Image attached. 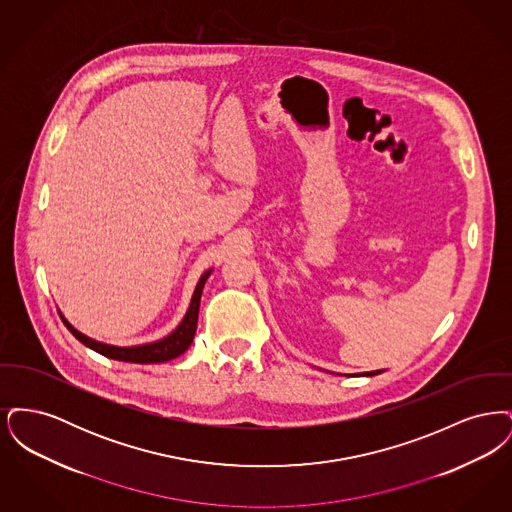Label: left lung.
<instances>
[{"instance_id":"obj_1","label":"left lung","mask_w":512,"mask_h":512,"mask_svg":"<svg viewBox=\"0 0 512 512\" xmlns=\"http://www.w3.org/2000/svg\"><path fill=\"white\" fill-rule=\"evenodd\" d=\"M382 370H376V372H366L365 376H374V374H380Z\"/></svg>"}]
</instances>
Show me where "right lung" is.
Segmentation results:
<instances>
[{"mask_svg": "<svg viewBox=\"0 0 512 512\" xmlns=\"http://www.w3.org/2000/svg\"><path fill=\"white\" fill-rule=\"evenodd\" d=\"M209 274H211V270L203 272V276L199 278V282L195 286L192 303H190V309H188L186 317L182 318L178 328L172 334H169L167 338H163V340L146 343V345H136V347H115V345H107V343L90 340L88 336L80 334L76 328H73L65 320L63 315H61V320L65 322V326L71 330V334H73L76 340L82 341L86 347L98 351L103 357H109V359H115V361H124V363H140V365L165 363V361H171V359H176L178 355H182L192 345V341H194L201 292H203V286H205Z\"/></svg>", "mask_w": 512, "mask_h": 512, "instance_id": "obj_1", "label": "right lung"}]
</instances>
